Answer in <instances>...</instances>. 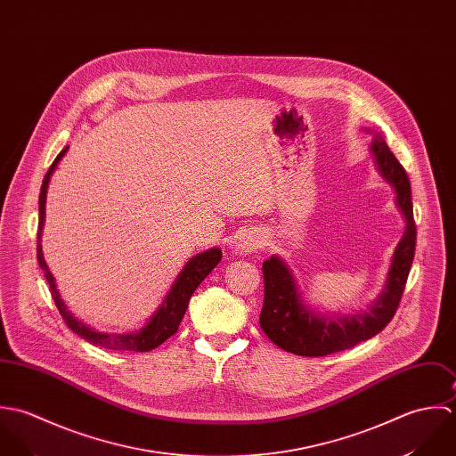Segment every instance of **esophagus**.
I'll use <instances>...</instances> for the list:
<instances>
[{
    "label": "esophagus",
    "instance_id": "1",
    "mask_svg": "<svg viewBox=\"0 0 456 456\" xmlns=\"http://www.w3.org/2000/svg\"><path fill=\"white\" fill-rule=\"evenodd\" d=\"M261 245H263L261 234H257V232H245L240 238L236 248H238V252H245L247 254V252H256L257 248H261Z\"/></svg>",
    "mask_w": 456,
    "mask_h": 456
}]
</instances>
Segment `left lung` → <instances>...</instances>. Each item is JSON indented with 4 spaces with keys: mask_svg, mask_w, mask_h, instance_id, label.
Returning <instances> with one entry per match:
<instances>
[{
    "mask_svg": "<svg viewBox=\"0 0 456 456\" xmlns=\"http://www.w3.org/2000/svg\"><path fill=\"white\" fill-rule=\"evenodd\" d=\"M371 151L380 175L395 186L396 204L407 222L405 234L393 256L384 292L370 312L342 319L330 317V321H326L301 305L296 281L278 257L265 261V305L259 321L268 338L287 353L319 358L351 349L380 333L396 314L416 250L411 182L405 169L382 139L371 142Z\"/></svg>",
    "mask_w": 456,
    "mask_h": 456,
    "instance_id": "obj_1",
    "label": "left lung"
}]
</instances>
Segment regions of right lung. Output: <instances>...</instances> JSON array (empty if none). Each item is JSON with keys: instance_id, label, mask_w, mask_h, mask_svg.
<instances>
[{"instance_id": "obj_1", "label": "right lung", "mask_w": 456, "mask_h": 456, "mask_svg": "<svg viewBox=\"0 0 456 456\" xmlns=\"http://www.w3.org/2000/svg\"><path fill=\"white\" fill-rule=\"evenodd\" d=\"M67 148L56 157V160L53 162V166L49 167L42 188H40V197H38V232H37V259L40 268L44 270L47 283L51 287V296L63 317V321L67 322V326L79 335L81 338L88 340L93 346H100L105 349H112V351H132V353H148L157 349L159 346H162L169 337H173L180 324H182L183 315L188 308V301L193 294V290L199 287V283L211 273V270H215V266L220 263L222 259V252L218 248L208 250L200 256H195L193 259H190V263L183 268L182 273L178 274L171 292L167 294V297L164 299L162 306L157 310V314L148 321V324L139 331V333H128V335H105V333H96L92 328H88L86 324H83L79 319H76L65 306V303L60 297V292L56 290V283H54V276L49 272L44 256H42V247H40V234H42V225H44V215H45V193H47V183L53 175V171L56 169V164L61 160V157L65 155Z\"/></svg>"}]
</instances>
